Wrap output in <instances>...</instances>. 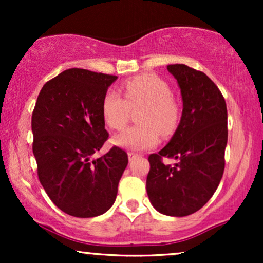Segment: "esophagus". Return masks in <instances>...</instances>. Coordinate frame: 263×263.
<instances>
[{
    "label": "esophagus",
    "instance_id": "34e87169",
    "mask_svg": "<svg viewBox=\"0 0 263 263\" xmlns=\"http://www.w3.org/2000/svg\"><path fill=\"white\" fill-rule=\"evenodd\" d=\"M127 156H128V161L129 162H132V161H134V159H136L138 157L137 153H134V152H128Z\"/></svg>",
    "mask_w": 263,
    "mask_h": 263
}]
</instances>
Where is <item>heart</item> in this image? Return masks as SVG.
<instances>
[{"label":"heart","instance_id":"heart-1","mask_svg":"<svg viewBox=\"0 0 263 263\" xmlns=\"http://www.w3.org/2000/svg\"><path fill=\"white\" fill-rule=\"evenodd\" d=\"M122 98L115 90H108L102 98L101 114L111 129H122L128 120L129 108L141 107L138 126L129 127L114 137V143L132 151L149 149L159 142V134L168 137L174 134L179 122V107L171 98L165 81L153 74H144L127 80Z\"/></svg>","mask_w":263,"mask_h":263}]
</instances>
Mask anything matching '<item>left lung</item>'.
Segmentation results:
<instances>
[{
	"label": "left lung",
	"mask_w": 263,
	"mask_h": 263,
	"mask_svg": "<svg viewBox=\"0 0 263 263\" xmlns=\"http://www.w3.org/2000/svg\"><path fill=\"white\" fill-rule=\"evenodd\" d=\"M167 69L180 89L182 117L167 146L148 157L146 186L157 211L186 216L209 201L222 178L228 110L219 87L204 73L184 64ZM163 156L177 162L164 165Z\"/></svg>",
	"instance_id": "obj_1"
}]
</instances>
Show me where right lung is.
<instances>
[{"label":"right lung","mask_w":263,"mask_h":263,"mask_svg":"<svg viewBox=\"0 0 263 263\" xmlns=\"http://www.w3.org/2000/svg\"><path fill=\"white\" fill-rule=\"evenodd\" d=\"M116 79L86 69H68L44 84L35 102L32 132L39 182L68 215L99 216L116 200L127 153L112 147L91 159L108 137L101 102Z\"/></svg>","instance_id":"1"}]
</instances>
